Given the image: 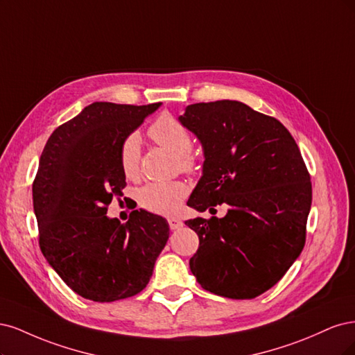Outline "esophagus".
<instances>
[{
    "mask_svg": "<svg viewBox=\"0 0 355 355\" xmlns=\"http://www.w3.org/2000/svg\"><path fill=\"white\" fill-rule=\"evenodd\" d=\"M168 224H169V228L171 230H178L180 227H182V221L178 220V218H168Z\"/></svg>",
    "mask_w": 355,
    "mask_h": 355,
    "instance_id": "obj_1",
    "label": "esophagus"
}]
</instances>
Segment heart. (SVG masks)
I'll return each mask as SVG.
<instances>
[{
    "label": "heart",
    "instance_id": "heart-1",
    "mask_svg": "<svg viewBox=\"0 0 355 355\" xmlns=\"http://www.w3.org/2000/svg\"><path fill=\"white\" fill-rule=\"evenodd\" d=\"M152 139L177 155L178 165L184 173H193L196 157L190 152L193 139L190 131L180 121L169 115L157 118L148 128ZM141 139L137 132H130L119 147V165L122 174L128 180H135L140 174ZM187 196V186L182 181L148 182L139 190L137 199L146 211L159 215H174L181 208Z\"/></svg>",
    "mask_w": 355,
    "mask_h": 355
}]
</instances>
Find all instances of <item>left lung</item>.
<instances>
[{"mask_svg": "<svg viewBox=\"0 0 355 355\" xmlns=\"http://www.w3.org/2000/svg\"><path fill=\"white\" fill-rule=\"evenodd\" d=\"M180 122L203 147V175L187 202L224 218L186 221L199 236L190 270L203 289L252 300L272 288L305 245L313 189L284 125L234 100L196 103Z\"/></svg>", "mask_w": 355, "mask_h": 355, "instance_id": "obj_1", "label": "left lung"}]
</instances>
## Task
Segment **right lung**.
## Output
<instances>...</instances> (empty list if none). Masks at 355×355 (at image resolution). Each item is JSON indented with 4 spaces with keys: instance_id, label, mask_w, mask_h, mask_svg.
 Wrapping results in <instances>:
<instances>
[{
    "instance_id": "1",
    "label": "right lung",
    "mask_w": 355,
    "mask_h": 355,
    "mask_svg": "<svg viewBox=\"0 0 355 355\" xmlns=\"http://www.w3.org/2000/svg\"><path fill=\"white\" fill-rule=\"evenodd\" d=\"M161 103L96 101L57 127L32 184L41 252L85 300L112 302L141 292L169 237L165 218L135 209L121 224L106 215L122 196L119 147Z\"/></svg>"
}]
</instances>
